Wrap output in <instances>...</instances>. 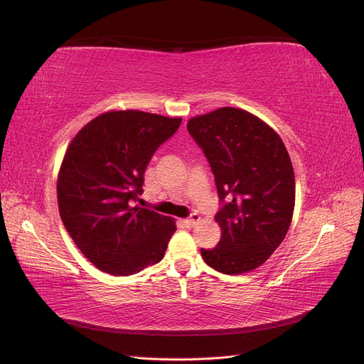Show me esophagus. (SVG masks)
I'll list each match as a JSON object with an SVG mask.
<instances>
[{
	"instance_id": "34e87169",
	"label": "esophagus",
	"mask_w": 364,
	"mask_h": 364,
	"mask_svg": "<svg viewBox=\"0 0 364 364\" xmlns=\"http://www.w3.org/2000/svg\"><path fill=\"white\" fill-rule=\"evenodd\" d=\"M200 220V217H199V214H196V213H193V214H190V217H186L185 220H183V223L188 226V228H193L197 222H199Z\"/></svg>"
}]
</instances>
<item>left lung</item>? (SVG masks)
<instances>
[{"instance_id":"left-lung-1","label":"left lung","mask_w":364,"mask_h":364,"mask_svg":"<svg viewBox=\"0 0 364 364\" xmlns=\"http://www.w3.org/2000/svg\"><path fill=\"white\" fill-rule=\"evenodd\" d=\"M213 170L222 237L200 249L226 274L257 269L287 235L294 209V173L282 139L243 109L222 107L186 124Z\"/></svg>"}]
</instances>
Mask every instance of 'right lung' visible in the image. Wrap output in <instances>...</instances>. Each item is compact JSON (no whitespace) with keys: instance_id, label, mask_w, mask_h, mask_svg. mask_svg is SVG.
I'll return each instance as SVG.
<instances>
[{"instance_id":"obj_1","label":"right lung","mask_w":364,"mask_h":364,"mask_svg":"<svg viewBox=\"0 0 364 364\" xmlns=\"http://www.w3.org/2000/svg\"><path fill=\"white\" fill-rule=\"evenodd\" d=\"M182 118L112 111L90 121L65 153L58 202L65 229L97 269L127 277L159 262L174 234L173 218L132 206L142 194L155 151Z\"/></svg>"}]
</instances>
